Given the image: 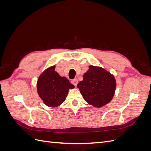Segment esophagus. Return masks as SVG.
I'll return each instance as SVG.
<instances>
[{"label":"esophagus","mask_w":151,"mask_h":151,"mask_svg":"<svg viewBox=\"0 0 151 151\" xmlns=\"http://www.w3.org/2000/svg\"><path fill=\"white\" fill-rule=\"evenodd\" d=\"M71 83H72V84H74L75 86H77V83H78V81H77V79H74L72 80Z\"/></svg>","instance_id":"34e87169"}]
</instances>
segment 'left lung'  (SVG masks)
Returning a JSON list of instances; mask_svg holds the SVG:
<instances>
[{"instance_id": "1", "label": "left lung", "mask_w": 151, "mask_h": 151, "mask_svg": "<svg viewBox=\"0 0 151 151\" xmlns=\"http://www.w3.org/2000/svg\"><path fill=\"white\" fill-rule=\"evenodd\" d=\"M116 86L115 77L110 72L101 67L90 65L77 87L87 103L101 108L111 101Z\"/></svg>"}]
</instances>
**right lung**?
<instances>
[{"mask_svg": "<svg viewBox=\"0 0 151 151\" xmlns=\"http://www.w3.org/2000/svg\"><path fill=\"white\" fill-rule=\"evenodd\" d=\"M55 65L45 69L37 81V92L43 103L49 107H57L65 101L70 89L74 88L66 77L55 70Z\"/></svg>", "mask_w": 151, "mask_h": 151, "instance_id": "add662e5", "label": "right lung"}]
</instances>
